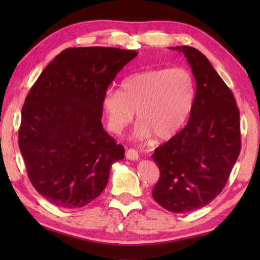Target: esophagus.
<instances>
[{
	"instance_id": "esophagus-1",
	"label": "esophagus",
	"mask_w": 260,
	"mask_h": 260,
	"mask_svg": "<svg viewBox=\"0 0 260 260\" xmlns=\"http://www.w3.org/2000/svg\"><path fill=\"white\" fill-rule=\"evenodd\" d=\"M139 157H140V155L136 150L129 148V150L126 151V158L127 159H131V161H136V159H139Z\"/></svg>"
}]
</instances>
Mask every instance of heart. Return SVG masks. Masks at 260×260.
<instances>
[{"mask_svg": "<svg viewBox=\"0 0 260 260\" xmlns=\"http://www.w3.org/2000/svg\"><path fill=\"white\" fill-rule=\"evenodd\" d=\"M197 98L194 76L189 69L155 68L127 77L120 90L108 88L102 98L107 127L120 133L134 118L140 140L172 139L189 119Z\"/></svg>", "mask_w": 260, "mask_h": 260, "instance_id": "1", "label": "heart"}]
</instances>
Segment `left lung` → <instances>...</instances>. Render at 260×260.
<instances>
[{
	"instance_id": "left-lung-1",
	"label": "left lung",
	"mask_w": 260,
	"mask_h": 260,
	"mask_svg": "<svg viewBox=\"0 0 260 260\" xmlns=\"http://www.w3.org/2000/svg\"><path fill=\"white\" fill-rule=\"evenodd\" d=\"M183 52L197 84L194 106L184 128L152 155L159 179L152 196L175 213L206 207L221 193L239 156L240 114L233 92L196 48Z\"/></svg>"
}]
</instances>
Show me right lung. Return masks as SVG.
Returning a JSON list of instances; mask_svg holds the SVG:
<instances>
[{"label": "right lung", "instance_id": "obj_1", "mask_svg": "<svg viewBox=\"0 0 260 260\" xmlns=\"http://www.w3.org/2000/svg\"><path fill=\"white\" fill-rule=\"evenodd\" d=\"M134 50L80 47L60 52L22 107L19 147L35 189L54 206H86L125 152L103 128L102 98Z\"/></svg>", "mask_w": 260, "mask_h": 260}]
</instances>
